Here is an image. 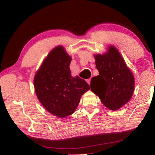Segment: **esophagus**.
Instances as JSON below:
<instances>
[{
	"label": "esophagus",
	"instance_id": "34e87169",
	"mask_svg": "<svg viewBox=\"0 0 155 155\" xmlns=\"http://www.w3.org/2000/svg\"><path fill=\"white\" fill-rule=\"evenodd\" d=\"M90 81H91L90 78H89V79H87V83L89 84V85H90Z\"/></svg>",
	"mask_w": 155,
	"mask_h": 155
}]
</instances>
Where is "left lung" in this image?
Listing matches in <instances>:
<instances>
[{
  "mask_svg": "<svg viewBox=\"0 0 155 155\" xmlns=\"http://www.w3.org/2000/svg\"><path fill=\"white\" fill-rule=\"evenodd\" d=\"M99 75L91 78V90L104 106L117 110L127 104L134 91V77L119 51L114 46L109 52L95 55Z\"/></svg>",
  "mask_w": 155,
  "mask_h": 155,
  "instance_id": "left-lung-1",
  "label": "left lung"
}]
</instances>
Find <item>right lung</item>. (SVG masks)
I'll return each mask as SVG.
<instances>
[{"label":"right lung","mask_w":155,"mask_h":155,"mask_svg":"<svg viewBox=\"0 0 155 155\" xmlns=\"http://www.w3.org/2000/svg\"><path fill=\"white\" fill-rule=\"evenodd\" d=\"M71 57L62 46L48 54L34 78L36 95L51 114L59 117L74 112L81 96L90 90L87 82L72 77L70 70Z\"/></svg>","instance_id":"obj_1"}]
</instances>
